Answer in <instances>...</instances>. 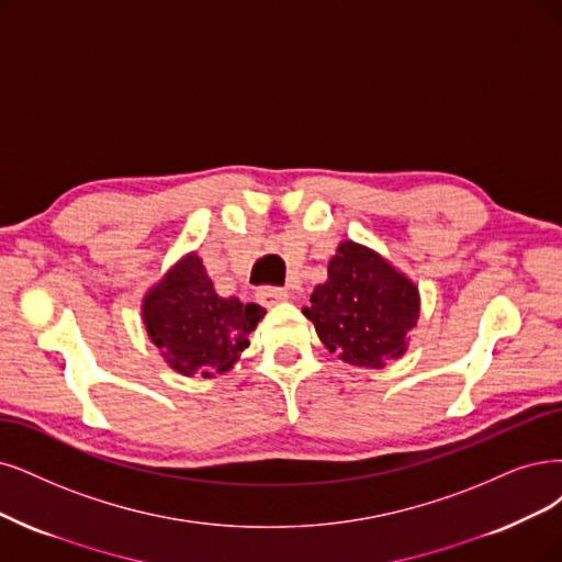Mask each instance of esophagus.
<instances>
[{"instance_id": "esophagus-1", "label": "esophagus", "mask_w": 562, "mask_h": 562, "mask_svg": "<svg viewBox=\"0 0 562 562\" xmlns=\"http://www.w3.org/2000/svg\"><path fill=\"white\" fill-rule=\"evenodd\" d=\"M257 299H259L261 305L270 307V305H278V303L286 301L289 294L284 292V289H280V286H268V284H266V286H259V289H257Z\"/></svg>"}]
</instances>
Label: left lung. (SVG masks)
Here are the masks:
<instances>
[{
	"mask_svg": "<svg viewBox=\"0 0 562 562\" xmlns=\"http://www.w3.org/2000/svg\"><path fill=\"white\" fill-rule=\"evenodd\" d=\"M303 315L342 361L382 368L405 355L407 330L419 319V292L372 249L345 240Z\"/></svg>",
	"mask_w": 562,
	"mask_h": 562,
	"instance_id": "1",
	"label": "left lung"
}]
</instances>
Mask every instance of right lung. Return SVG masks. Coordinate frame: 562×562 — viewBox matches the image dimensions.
Instances as JSON below:
<instances>
[{
  "instance_id": "obj_1",
  "label": "right lung",
  "mask_w": 562,
  "mask_h": 562,
  "mask_svg": "<svg viewBox=\"0 0 562 562\" xmlns=\"http://www.w3.org/2000/svg\"><path fill=\"white\" fill-rule=\"evenodd\" d=\"M266 310L222 299L196 255L182 259L143 301L153 342L180 375L213 378L232 368Z\"/></svg>"
}]
</instances>
